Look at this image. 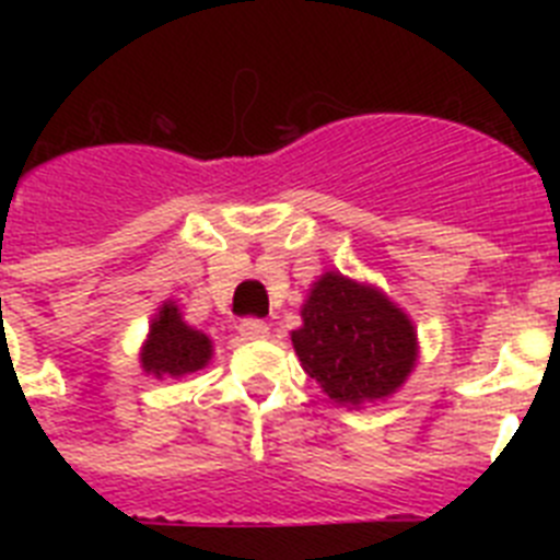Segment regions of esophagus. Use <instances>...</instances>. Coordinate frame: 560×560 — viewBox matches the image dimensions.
Returning <instances> with one entry per match:
<instances>
[{
    "mask_svg": "<svg viewBox=\"0 0 560 560\" xmlns=\"http://www.w3.org/2000/svg\"><path fill=\"white\" fill-rule=\"evenodd\" d=\"M237 330H241L244 339H266V336H269V325H266L264 319H255V316L244 319V323L237 325Z\"/></svg>",
    "mask_w": 560,
    "mask_h": 560,
    "instance_id": "obj_1",
    "label": "esophagus"
}]
</instances>
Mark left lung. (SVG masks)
I'll return each instance as SVG.
<instances>
[{"label": "left lung", "mask_w": 560, "mask_h": 560, "mask_svg": "<svg viewBox=\"0 0 560 560\" xmlns=\"http://www.w3.org/2000/svg\"><path fill=\"white\" fill-rule=\"evenodd\" d=\"M305 373L339 404L393 395L418 359L415 328L387 296L348 277L323 275L291 334Z\"/></svg>", "instance_id": "8db88e82"}]
</instances>
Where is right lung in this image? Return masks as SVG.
Returning <instances> with one entry per match:
<instances>
[{"mask_svg": "<svg viewBox=\"0 0 560 560\" xmlns=\"http://www.w3.org/2000/svg\"><path fill=\"white\" fill-rule=\"evenodd\" d=\"M210 339L199 330L187 328L176 305H162L160 316L153 319L151 334H148L145 350H142V368L156 378L162 375L179 378V375L205 368L210 361Z\"/></svg>", "mask_w": 560, "mask_h": 560, "instance_id": "add662e5", "label": "right lung"}]
</instances>
